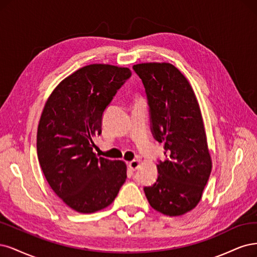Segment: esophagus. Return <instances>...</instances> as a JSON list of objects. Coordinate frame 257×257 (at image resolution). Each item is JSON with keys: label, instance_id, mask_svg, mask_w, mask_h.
Masks as SVG:
<instances>
[{"label": "esophagus", "instance_id": "1", "mask_svg": "<svg viewBox=\"0 0 257 257\" xmlns=\"http://www.w3.org/2000/svg\"><path fill=\"white\" fill-rule=\"evenodd\" d=\"M129 168L132 170V171H136L139 167H140V161L139 160H132L129 162Z\"/></svg>", "mask_w": 257, "mask_h": 257}]
</instances>
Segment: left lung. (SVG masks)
Instances as JSON below:
<instances>
[{
  "label": "left lung",
  "instance_id": "1",
  "mask_svg": "<svg viewBox=\"0 0 257 257\" xmlns=\"http://www.w3.org/2000/svg\"><path fill=\"white\" fill-rule=\"evenodd\" d=\"M150 105L154 138L167 159L144 192L153 208L177 217L195 208L211 172V158L200 105L188 79L170 63L134 65Z\"/></svg>",
  "mask_w": 257,
  "mask_h": 257
}]
</instances>
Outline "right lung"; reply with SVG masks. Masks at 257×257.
<instances>
[{"instance_id":"obj_1","label":"right lung","mask_w":257,"mask_h":257,"mask_svg":"<svg viewBox=\"0 0 257 257\" xmlns=\"http://www.w3.org/2000/svg\"><path fill=\"white\" fill-rule=\"evenodd\" d=\"M131 77L127 67L87 65L57 85L37 129V156L55 194L70 208L92 213L112 204L127 178L126 163L98 157L93 138L117 89Z\"/></svg>"}]
</instances>
